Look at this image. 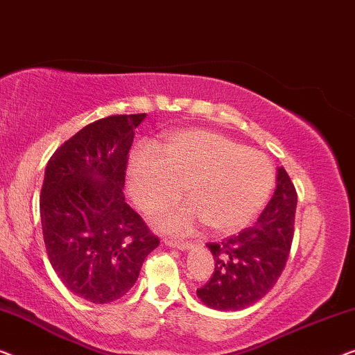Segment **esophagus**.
I'll return each mask as SVG.
<instances>
[{
    "instance_id": "obj_1",
    "label": "esophagus",
    "mask_w": 355,
    "mask_h": 355,
    "mask_svg": "<svg viewBox=\"0 0 355 355\" xmlns=\"http://www.w3.org/2000/svg\"><path fill=\"white\" fill-rule=\"evenodd\" d=\"M164 244L168 248H175L180 249V251H188V249L193 248L191 243H184V241H173V239H164Z\"/></svg>"
}]
</instances>
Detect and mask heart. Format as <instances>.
<instances>
[{"label":"heart","instance_id":"obj_1","mask_svg":"<svg viewBox=\"0 0 355 355\" xmlns=\"http://www.w3.org/2000/svg\"><path fill=\"white\" fill-rule=\"evenodd\" d=\"M127 187L133 202L151 214L184 191L191 202L167 207L154 227L189 233L206 222L212 233L230 234L246 227L270 196L275 175L261 151L244 148L216 130L184 128L159 146L138 149L127 162Z\"/></svg>","mask_w":355,"mask_h":355}]
</instances>
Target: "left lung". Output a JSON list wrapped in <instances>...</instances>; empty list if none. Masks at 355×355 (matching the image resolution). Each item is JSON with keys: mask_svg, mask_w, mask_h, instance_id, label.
Returning a JSON list of instances; mask_svg holds the SVG:
<instances>
[{"mask_svg": "<svg viewBox=\"0 0 355 355\" xmlns=\"http://www.w3.org/2000/svg\"><path fill=\"white\" fill-rule=\"evenodd\" d=\"M277 189L261 217L220 243L206 244L216 268L196 294L204 306L241 311L273 288L286 266L294 234L297 194L286 171L278 167Z\"/></svg>", "mask_w": 355, "mask_h": 355, "instance_id": "8db88e82", "label": "left lung"}]
</instances>
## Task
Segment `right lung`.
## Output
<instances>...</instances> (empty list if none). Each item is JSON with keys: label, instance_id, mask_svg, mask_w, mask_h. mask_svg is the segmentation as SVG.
Masks as SVG:
<instances>
[{"label": "right lung", "instance_id": "1", "mask_svg": "<svg viewBox=\"0 0 355 355\" xmlns=\"http://www.w3.org/2000/svg\"><path fill=\"white\" fill-rule=\"evenodd\" d=\"M144 117L89 123L56 149L44 171L40 217L49 262L69 291L93 304L127 294L159 246L123 196L127 156Z\"/></svg>", "mask_w": 355, "mask_h": 355}]
</instances>
